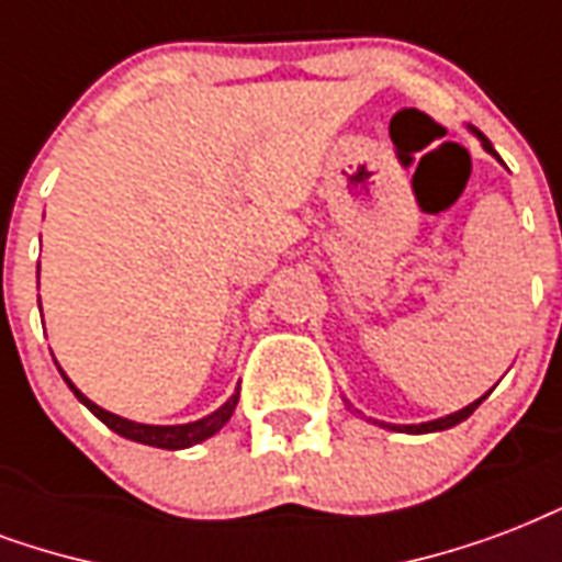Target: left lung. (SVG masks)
Here are the masks:
<instances>
[{"label": "left lung", "mask_w": 562, "mask_h": 562, "mask_svg": "<svg viewBox=\"0 0 562 562\" xmlns=\"http://www.w3.org/2000/svg\"><path fill=\"white\" fill-rule=\"evenodd\" d=\"M477 138L483 140V147L490 149L492 156H495V149H492V144L486 138H483L481 132H477ZM486 397V395H483ZM481 397V401H483ZM481 401H474V404H469L465 406V409H460V413H453V415H445V418H436V422H427V424H409V427H404L406 434H434V430H448V427H453V424H460V422H465V418H469L471 413H474V409H477V406H481Z\"/></svg>", "instance_id": "obj_1"}]
</instances>
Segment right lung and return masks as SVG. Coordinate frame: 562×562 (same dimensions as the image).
Instances as JSON below:
<instances>
[{
    "mask_svg": "<svg viewBox=\"0 0 562 562\" xmlns=\"http://www.w3.org/2000/svg\"><path fill=\"white\" fill-rule=\"evenodd\" d=\"M64 374V371H61ZM67 380V376H64ZM67 385L72 389V395L79 397L81 404L88 406L97 418H100L105 427H111L114 434L123 436V439H132V442H140V445H153V448H165V451H179V448H191V445L203 442L209 436H214L221 427H224L235 413V404H238V392H235L229 401H226L221 409H214L212 415H205L200 422H191V424H173V427H156V424H135L128 422V418H120L114 413H105L102 406H97L93 401L81 395L79 389L67 380Z\"/></svg>",
    "mask_w": 562,
    "mask_h": 562,
    "instance_id": "right-lung-1",
    "label": "right lung"
}]
</instances>
